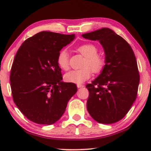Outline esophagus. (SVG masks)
I'll use <instances>...</instances> for the list:
<instances>
[{"label": "esophagus", "instance_id": "esophagus-1", "mask_svg": "<svg viewBox=\"0 0 151 151\" xmlns=\"http://www.w3.org/2000/svg\"><path fill=\"white\" fill-rule=\"evenodd\" d=\"M84 85L83 84H77V87L78 88H82V87H84Z\"/></svg>", "mask_w": 151, "mask_h": 151}]
</instances>
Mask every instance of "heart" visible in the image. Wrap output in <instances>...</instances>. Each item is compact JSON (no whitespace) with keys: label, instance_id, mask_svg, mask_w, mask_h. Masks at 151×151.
Wrapping results in <instances>:
<instances>
[{"label":"heart","instance_id":"heart-1","mask_svg":"<svg viewBox=\"0 0 151 151\" xmlns=\"http://www.w3.org/2000/svg\"><path fill=\"white\" fill-rule=\"evenodd\" d=\"M76 51L85 57L82 69L72 70L65 75V80L68 82L82 83L89 79L94 73H99L104 69L106 60L103 55L98 54V47L92 43H84L76 47ZM57 63L62 69L67 71L69 68V55L66 49L59 51Z\"/></svg>","mask_w":151,"mask_h":151}]
</instances>
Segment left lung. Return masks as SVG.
<instances>
[{
	"label": "left lung",
	"instance_id": "1",
	"mask_svg": "<svg viewBox=\"0 0 151 151\" xmlns=\"http://www.w3.org/2000/svg\"><path fill=\"white\" fill-rule=\"evenodd\" d=\"M98 40L105 52L106 65L91 84L86 107L91 116L101 124H113L123 118L137 98L139 75L130 45L109 28L82 34Z\"/></svg>",
	"mask_w": 151,
	"mask_h": 151
}]
</instances>
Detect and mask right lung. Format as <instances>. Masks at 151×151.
Listing matches in <instances>:
<instances>
[{
    "mask_svg": "<svg viewBox=\"0 0 151 151\" xmlns=\"http://www.w3.org/2000/svg\"><path fill=\"white\" fill-rule=\"evenodd\" d=\"M75 35L41 32L27 39L16 53L10 73L14 102L30 121L56 122L77 92L76 84L62 82L57 63L59 51Z\"/></svg>",
    "mask_w": 151,
    "mask_h": 151,
    "instance_id": "1",
    "label": "right lung"
}]
</instances>
